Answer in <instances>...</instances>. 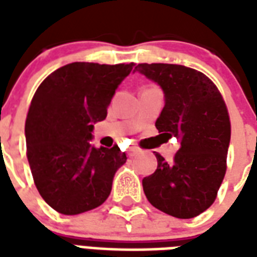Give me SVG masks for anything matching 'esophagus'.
<instances>
[{"mask_svg":"<svg viewBox=\"0 0 257 257\" xmlns=\"http://www.w3.org/2000/svg\"><path fill=\"white\" fill-rule=\"evenodd\" d=\"M140 151H142V150H140L139 147H132V149H129L128 154L131 157H134V156H136V154H139Z\"/></svg>","mask_w":257,"mask_h":257,"instance_id":"obj_1","label":"esophagus"}]
</instances>
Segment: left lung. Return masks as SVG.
I'll return each instance as SVG.
<instances>
[{"label": "left lung", "instance_id": "left-lung-1", "mask_svg": "<svg viewBox=\"0 0 257 257\" xmlns=\"http://www.w3.org/2000/svg\"><path fill=\"white\" fill-rule=\"evenodd\" d=\"M135 68L165 93V106L156 121L158 132L167 139H180L173 162L156 154V172L143 179L146 197L167 215L195 217L215 202L226 175L231 123L224 99L198 70L165 63Z\"/></svg>", "mask_w": 257, "mask_h": 257}]
</instances>
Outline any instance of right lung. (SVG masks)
<instances>
[{"label":"right lung","instance_id":"right-lung-1","mask_svg":"<svg viewBox=\"0 0 257 257\" xmlns=\"http://www.w3.org/2000/svg\"><path fill=\"white\" fill-rule=\"evenodd\" d=\"M134 63L66 64L37 88L26 118V146L34 183L44 201L63 215L100 206L125 153L89 145L93 123L103 121L117 86Z\"/></svg>","mask_w":257,"mask_h":257}]
</instances>
